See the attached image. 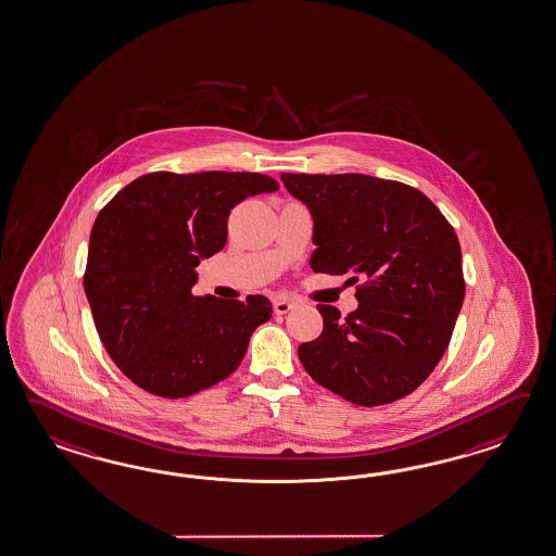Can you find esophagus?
<instances>
[{
  "instance_id": "obj_1",
  "label": "esophagus",
  "mask_w": 556,
  "mask_h": 556,
  "mask_svg": "<svg viewBox=\"0 0 556 556\" xmlns=\"http://www.w3.org/2000/svg\"><path fill=\"white\" fill-rule=\"evenodd\" d=\"M293 305H295V303H293L291 299L279 298L275 301V313H277V315H285V313H289L293 309Z\"/></svg>"
}]
</instances>
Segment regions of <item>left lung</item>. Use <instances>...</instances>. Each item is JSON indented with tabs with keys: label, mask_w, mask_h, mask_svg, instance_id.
<instances>
[{
	"label": "left lung",
	"mask_w": 556,
	"mask_h": 556,
	"mask_svg": "<svg viewBox=\"0 0 556 556\" xmlns=\"http://www.w3.org/2000/svg\"><path fill=\"white\" fill-rule=\"evenodd\" d=\"M313 217L312 269L352 277L357 309L317 305L305 371L355 406L392 404L442 359L464 301L458 237L418 189L367 175H281Z\"/></svg>",
	"instance_id": "left-lung-1"
}]
</instances>
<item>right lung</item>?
I'll list each match as a JSON object with an SVG mask.
<instances>
[{"label":"right lung","mask_w":556,"mask_h":556,"mask_svg":"<svg viewBox=\"0 0 556 556\" xmlns=\"http://www.w3.org/2000/svg\"><path fill=\"white\" fill-rule=\"evenodd\" d=\"M277 189L261 173H150L98 213L84 291L112 362L138 388L189 397L243 362L271 301L194 298L190 289L201 258L227 243L230 208Z\"/></svg>","instance_id":"add662e5"}]
</instances>
